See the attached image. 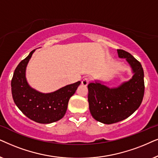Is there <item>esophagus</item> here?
<instances>
[{
  "instance_id": "obj_1",
  "label": "esophagus",
  "mask_w": 158,
  "mask_h": 158,
  "mask_svg": "<svg viewBox=\"0 0 158 158\" xmlns=\"http://www.w3.org/2000/svg\"><path fill=\"white\" fill-rule=\"evenodd\" d=\"M89 78L85 77L82 79V81H81V84H82V85H84V86H87L88 84H89Z\"/></svg>"
}]
</instances>
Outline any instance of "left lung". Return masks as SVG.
<instances>
[{"label": "left lung", "mask_w": 158, "mask_h": 158, "mask_svg": "<svg viewBox=\"0 0 158 158\" xmlns=\"http://www.w3.org/2000/svg\"><path fill=\"white\" fill-rule=\"evenodd\" d=\"M131 67V79L116 87H108L101 81L89 84L88 102L92 117L105 124L123 121L135 112L142 103L144 92V71L139 62L129 52L117 50Z\"/></svg>", "instance_id": "obj_1"}]
</instances>
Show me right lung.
Wrapping results in <instances>:
<instances>
[{
  "instance_id": "right-lung-1",
  "label": "right lung",
  "mask_w": 158,
  "mask_h": 158,
  "mask_svg": "<svg viewBox=\"0 0 158 158\" xmlns=\"http://www.w3.org/2000/svg\"><path fill=\"white\" fill-rule=\"evenodd\" d=\"M35 50L22 60L11 80L12 96L16 106L29 119L40 123L59 121L66 114L69 100L81 81L63 87L50 93H43L30 87L26 78L27 64Z\"/></svg>"
}]
</instances>
